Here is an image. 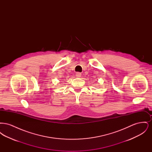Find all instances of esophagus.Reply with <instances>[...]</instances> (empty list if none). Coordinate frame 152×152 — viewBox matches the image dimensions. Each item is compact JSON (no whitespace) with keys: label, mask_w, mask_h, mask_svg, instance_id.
Segmentation results:
<instances>
[{"label":"esophagus","mask_w":152,"mask_h":152,"mask_svg":"<svg viewBox=\"0 0 152 152\" xmlns=\"http://www.w3.org/2000/svg\"><path fill=\"white\" fill-rule=\"evenodd\" d=\"M81 73L80 72H77L76 74V77H81Z\"/></svg>","instance_id":"obj_1"}]
</instances>
